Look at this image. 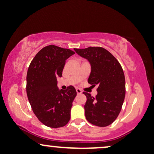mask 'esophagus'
<instances>
[{"label": "esophagus", "mask_w": 154, "mask_h": 154, "mask_svg": "<svg viewBox=\"0 0 154 154\" xmlns=\"http://www.w3.org/2000/svg\"><path fill=\"white\" fill-rule=\"evenodd\" d=\"M76 92H77V94H81L82 93V91L79 88H76Z\"/></svg>", "instance_id": "34e87169"}]
</instances>
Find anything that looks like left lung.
<instances>
[{
    "label": "left lung",
    "mask_w": 154,
    "mask_h": 154,
    "mask_svg": "<svg viewBox=\"0 0 154 154\" xmlns=\"http://www.w3.org/2000/svg\"><path fill=\"white\" fill-rule=\"evenodd\" d=\"M91 64L88 83L97 85L95 97L87 92L84 105L85 118L92 125L107 127L120 112L125 97V77L122 66L112 54L101 47L74 49Z\"/></svg>",
    "instance_id": "obj_1"
}]
</instances>
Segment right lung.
I'll list each match as a JSON object with an SVG mask.
<instances>
[{
	"label": "right lung",
	"mask_w": 154,
	"mask_h": 154,
	"mask_svg": "<svg viewBox=\"0 0 154 154\" xmlns=\"http://www.w3.org/2000/svg\"><path fill=\"white\" fill-rule=\"evenodd\" d=\"M74 54L69 49L47 46L35 55L27 70L26 91L32 109L42 123L51 128L63 127L71 118L76 91L72 85L59 91L57 77L62 76L66 60Z\"/></svg>",
	"instance_id": "right-lung-1"
}]
</instances>
